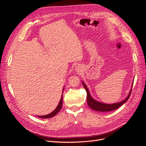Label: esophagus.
<instances>
[{"mask_svg": "<svg viewBox=\"0 0 146 146\" xmlns=\"http://www.w3.org/2000/svg\"><path fill=\"white\" fill-rule=\"evenodd\" d=\"M75 70H76V72H80L82 70V69H81V68L79 66H76Z\"/></svg>", "mask_w": 146, "mask_h": 146, "instance_id": "obj_1", "label": "esophagus"}]
</instances>
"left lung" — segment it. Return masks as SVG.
I'll list each match as a JSON object with an SVG mask.
<instances>
[{
	"instance_id": "left-lung-1",
	"label": "left lung",
	"mask_w": 146,
	"mask_h": 146,
	"mask_svg": "<svg viewBox=\"0 0 146 146\" xmlns=\"http://www.w3.org/2000/svg\"><path fill=\"white\" fill-rule=\"evenodd\" d=\"M82 84L85 88L86 93H87V102L88 105L91 109L94 110V111H100V112H109V111H112L115 110H117L118 108L119 107L122 106L125 102H127V101L129 99L130 95H131V89L130 90L129 93L128 95V96L124 99L123 101H122L121 102H118V103H115V104H104L102 102H100L99 101H97L92 97V96L90 94L89 90L88 88H87L86 85H85V83L83 82H82ZM133 85V84H132Z\"/></svg>"
}]
</instances>
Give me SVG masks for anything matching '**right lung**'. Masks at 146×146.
I'll list each match as a JSON object with an SVG mask.
<instances>
[{
	"label": "right lung",
	"mask_w": 146,
	"mask_h": 146,
	"mask_svg": "<svg viewBox=\"0 0 146 146\" xmlns=\"http://www.w3.org/2000/svg\"><path fill=\"white\" fill-rule=\"evenodd\" d=\"M63 90H64V88H63ZM63 105V94L61 95V99H60V101L58 103V105H57V106L56 107V108L52 112H51L49 114L46 115H43V116H38L39 118H50L51 117H54L57 114V113H58V112L61 110V107H62Z\"/></svg>",
	"instance_id": "1"
}]
</instances>
